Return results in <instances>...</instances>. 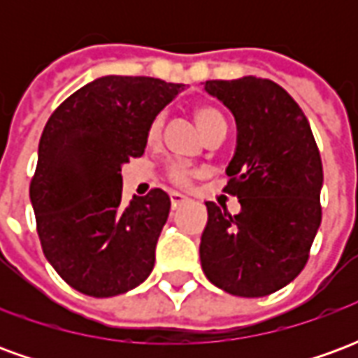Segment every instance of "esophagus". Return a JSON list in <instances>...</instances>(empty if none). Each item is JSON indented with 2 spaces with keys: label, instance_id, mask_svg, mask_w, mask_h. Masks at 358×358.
<instances>
[{
  "label": "esophagus",
  "instance_id": "1",
  "mask_svg": "<svg viewBox=\"0 0 358 358\" xmlns=\"http://www.w3.org/2000/svg\"><path fill=\"white\" fill-rule=\"evenodd\" d=\"M186 201H187V197H184L182 194H171L172 209H178L180 205H182V203H186Z\"/></svg>",
  "mask_w": 358,
  "mask_h": 358
}]
</instances>
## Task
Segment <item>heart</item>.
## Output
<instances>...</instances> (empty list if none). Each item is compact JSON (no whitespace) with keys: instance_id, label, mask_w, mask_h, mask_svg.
Masks as SVG:
<instances>
[{"instance_id":"1","label":"heart","mask_w":358,"mask_h":358,"mask_svg":"<svg viewBox=\"0 0 358 358\" xmlns=\"http://www.w3.org/2000/svg\"><path fill=\"white\" fill-rule=\"evenodd\" d=\"M194 118L197 126H199V130L205 138H209L210 134L218 132V130H226V120L222 117V113L217 110L215 107H210V105H195L194 107ZM161 130H163V117L161 115H157L148 126V141L149 143H153V141L159 140V136H161ZM192 174L194 171L184 163H172L169 166V171H166V178L171 180L172 184H176V186H186L189 178H192Z\"/></svg>"}]
</instances>
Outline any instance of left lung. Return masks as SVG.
Returning <instances> with one entry per match:
<instances>
[{
	"mask_svg": "<svg viewBox=\"0 0 358 358\" xmlns=\"http://www.w3.org/2000/svg\"><path fill=\"white\" fill-rule=\"evenodd\" d=\"M232 110L238 145L226 194L241 210L207 201L199 257L210 284L240 297H264L297 278L322 220V161L310 126L276 82L255 76L207 80Z\"/></svg>",
	"mask_w": 358,
	"mask_h": 358,
	"instance_id": "left-lung-1",
	"label": "left lung"
}]
</instances>
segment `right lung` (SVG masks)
Returning a JSON list of instances; mask_svg holds the SVG:
<instances>
[{"label":"right lung","mask_w":358,"mask_h":358,"mask_svg":"<svg viewBox=\"0 0 358 358\" xmlns=\"http://www.w3.org/2000/svg\"><path fill=\"white\" fill-rule=\"evenodd\" d=\"M182 84L101 76L53 110L38 145L30 201L43 255L76 292L113 297L151 274L171 197L122 207V164L143 155L148 126Z\"/></svg>","instance_id":"right-lung-1"}]
</instances>
